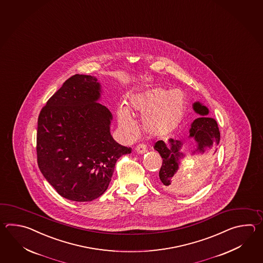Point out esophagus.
<instances>
[{"mask_svg":"<svg viewBox=\"0 0 263 263\" xmlns=\"http://www.w3.org/2000/svg\"><path fill=\"white\" fill-rule=\"evenodd\" d=\"M135 151H136L137 153H139V154H145V153L147 152V148H146V146L145 145L141 144V145H138L135 147Z\"/></svg>","mask_w":263,"mask_h":263,"instance_id":"34e87169","label":"esophagus"}]
</instances>
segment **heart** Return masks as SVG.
I'll list each match as a JSON object with an SVG mask.
<instances>
[{
	"mask_svg": "<svg viewBox=\"0 0 263 263\" xmlns=\"http://www.w3.org/2000/svg\"><path fill=\"white\" fill-rule=\"evenodd\" d=\"M133 112L142 118V128L152 137H162L178 128L184 117L186 101L179 90L156 86L133 92L129 98ZM118 123L128 133L134 132V123L127 105H120Z\"/></svg>",
	"mask_w": 263,
	"mask_h": 263,
	"instance_id": "b5f03b06",
	"label": "heart"
}]
</instances>
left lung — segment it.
<instances>
[{"label":"left lung","instance_id":"left-lung-1","mask_svg":"<svg viewBox=\"0 0 263 263\" xmlns=\"http://www.w3.org/2000/svg\"><path fill=\"white\" fill-rule=\"evenodd\" d=\"M193 109L199 118L191 124L188 138L194 140L191 155H207L211 157L217 151L220 142V132L216 120L209 118L210 110L200 101L193 103ZM208 122L207 124L206 122ZM192 145V144H191ZM183 142L180 140L170 138L167 143L162 140L154 144V149L159 152L162 158V164L159 172L160 181L164 189L170 191H181L186 188V181L180 178L179 172L182 160L186 157L185 152L181 151Z\"/></svg>","mask_w":263,"mask_h":263}]
</instances>
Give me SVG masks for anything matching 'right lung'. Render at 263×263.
Returning <instances> with one entry per match:
<instances>
[{
  "instance_id": "1",
  "label": "right lung",
  "mask_w": 263,
  "mask_h": 263,
  "mask_svg": "<svg viewBox=\"0 0 263 263\" xmlns=\"http://www.w3.org/2000/svg\"><path fill=\"white\" fill-rule=\"evenodd\" d=\"M101 93L98 79L76 74L47 101L39 117V167L68 200L92 201L101 196L117 161L132 152L112 138V115L100 103Z\"/></svg>"
}]
</instances>
